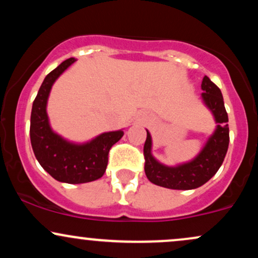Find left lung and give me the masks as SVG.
I'll return each instance as SVG.
<instances>
[{"label":"left lung","mask_w":258,"mask_h":258,"mask_svg":"<svg viewBox=\"0 0 258 258\" xmlns=\"http://www.w3.org/2000/svg\"><path fill=\"white\" fill-rule=\"evenodd\" d=\"M201 93L204 104L214 115L216 128L206 141L200 153L190 161L167 166L158 161L152 154V136L147 130V141L144 144V171L148 179L154 184L168 189L189 190L199 188L215 176L221 167L229 146V127L228 114L224 108L221 90L207 76L201 82Z\"/></svg>","instance_id":"obj_1"}]
</instances>
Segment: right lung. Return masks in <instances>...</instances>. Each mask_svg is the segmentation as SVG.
<instances>
[{
  "label": "right lung",
  "mask_w": 258,
  "mask_h": 258,
  "mask_svg": "<svg viewBox=\"0 0 258 258\" xmlns=\"http://www.w3.org/2000/svg\"><path fill=\"white\" fill-rule=\"evenodd\" d=\"M69 58L52 70L43 80L32 103L30 139L37 161L54 179L80 184L100 178L106 170L110 148L123 136L122 130L100 133L85 143H75L52 130L47 114V102L52 86L73 63Z\"/></svg>",
  "instance_id": "right-lung-1"
}]
</instances>
